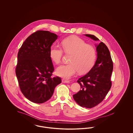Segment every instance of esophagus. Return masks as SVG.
<instances>
[{
  "mask_svg": "<svg viewBox=\"0 0 133 133\" xmlns=\"http://www.w3.org/2000/svg\"><path fill=\"white\" fill-rule=\"evenodd\" d=\"M62 82L63 83H70L69 80H65V79H64L62 80Z\"/></svg>",
  "mask_w": 133,
  "mask_h": 133,
  "instance_id": "esophagus-1",
  "label": "esophagus"
}]
</instances>
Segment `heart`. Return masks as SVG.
<instances>
[{"label":"heart","instance_id":"b5f03b06","mask_svg":"<svg viewBox=\"0 0 133 133\" xmlns=\"http://www.w3.org/2000/svg\"><path fill=\"white\" fill-rule=\"evenodd\" d=\"M62 48L57 45L51 46L49 51L52 60L56 64L61 63L66 53L72 54L71 63L62 65L56 70L57 75L65 79H69L80 71L81 73L88 72L94 66L96 60L97 53L95 48L88 44L82 38L71 36L64 39L62 42Z\"/></svg>","mask_w":133,"mask_h":133}]
</instances>
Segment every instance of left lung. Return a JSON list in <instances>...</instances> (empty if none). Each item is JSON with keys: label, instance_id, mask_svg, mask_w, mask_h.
Instances as JSON below:
<instances>
[{"label": "left lung", "instance_id": "8db88e82", "mask_svg": "<svg viewBox=\"0 0 133 133\" xmlns=\"http://www.w3.org/2000/svg\"><path fill=\"white\" fill-rule=\"evenodd\" d=\"M94 40L99 39L93 35L85 34ZM97 59L87 74L78 80L81 90L73 95L76 103L82 107L92 108L100 104L112 86L111 77L113 63L107 46L103 42L97 45Z\"/></svg>", "mask_w": 133, "mask_h": 133}]
</instances>
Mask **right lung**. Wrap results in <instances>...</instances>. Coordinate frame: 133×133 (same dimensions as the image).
I'll use <instances>...</instances> for the list:
<instances>
[{
	"label": "right lung",
	"instance_id": "1",
	"mask_svg": "<svg viewBox=\"0 0 133 133\" xmlns=\"http://www.w3.org/2000/svg\"><path fill=\"white\" fill-rule=\"evenodd\" d=\"M57 37L48 31L38 30L28 37L19 49L16 75L21 92L33 103L48 100L61 83L60 77L52 76L54 67L49 54Z\"/></svg>",
	"mask_w": 133,
	"mask_h": 133
}]
</instances>
